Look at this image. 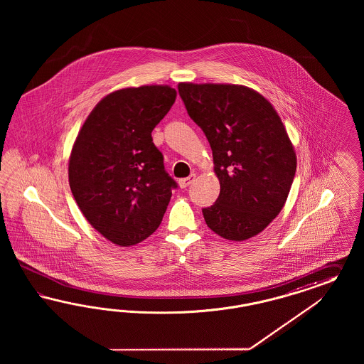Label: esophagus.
Wrapping results in <instances>:
<instances>
[{
  "label": "esophagus",
  "mask_w": 364,
  "mask_h": 364,
  "mask_svg": "<svg viewBox=\"0 0 364 364\" xmlns=\"http://www.w3.org/2000/svg\"><path fill=\"white\" fill-rule=\"evenodd\" d=\"M195 178H196V175L195 173H192L191 176L186 177V178H181V180H178V184H180V187L181 188H187L195 181Z\"/></svg>",
  "instance_id": "esophagus-1"
}]
</instances>
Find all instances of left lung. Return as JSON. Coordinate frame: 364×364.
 I'll return each mask as SVG.
<instances>
[{
    "label": "left lung",
    "instance_id": "left-lung-1",
    "mask_svg": "<svg viewBox=\"0 0 364 364\" xmlns=\"http://www.w3.org/2000/svg\"><path fill=\"white\" fill-rule=\"evenodd\" d=\"M189 117L205 134L220 195L203 208L221 237L242 242L263 231L286 203L296 156L274 107L252 89L227 84H178Z\"/></svg>",
    "mask_w": 364,
    "mask_h": 364
}]
</instances>
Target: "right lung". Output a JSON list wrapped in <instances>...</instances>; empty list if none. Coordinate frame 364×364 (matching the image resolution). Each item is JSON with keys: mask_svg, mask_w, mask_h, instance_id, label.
<instances>
[{"mask_svg": "<svg viewBox=\"0 0 364 364\" xmlns=\"http://www.w3.org/2000/svg\"><path fill=\"white\" fill-rule=\"evenodd\" d=\"M176 100L163 85L116 90L100 101L78 133L69 186L92 227L119 245L143 242L160 225L176 189L154 127Z\"/></svg>", "mask_w": 364, "mask_h": 364, "instance_id": "right-lung-1", "label": "right lung"}]
</instances>
